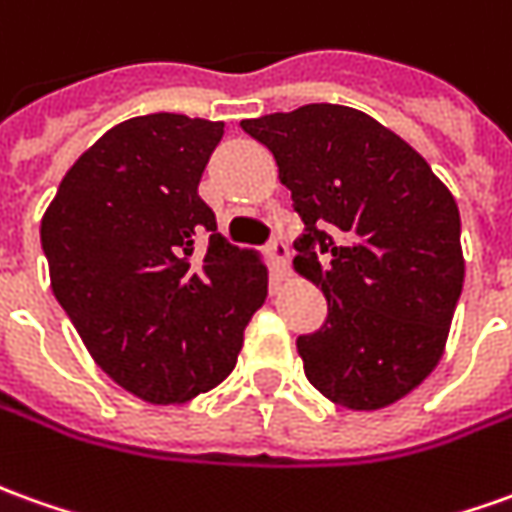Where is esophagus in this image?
Listing matches in <instances>:
<instances>
[{
	"label": "esophagus",
	"instance_id": "esophagus-1",
	"mask_svg": "<svg viewBox=\"0 0 512 512\" xmlns=\"http://www.w3.org/2000/svg\"><path fill=\"white\" fill-rule=\"evenodd\" d=\"M266 249H268V255H271V260L277 263V268H285V263H288V255H291V252H288V244L282 241L280 235H274V238L268 241Z\"/></svg>",
	"mask_w": 512,
	"mask_h": 512
}]
</instances>
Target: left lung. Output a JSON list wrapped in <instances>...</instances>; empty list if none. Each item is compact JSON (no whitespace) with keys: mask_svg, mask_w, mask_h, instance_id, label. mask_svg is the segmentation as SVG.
Returning a JSON list of instances; mask_svg holds the SVG:
<instances>
[{"mask_svg":"<svg viewBox=\"0 0 512 512\" xmlns=\"http://www.w3.org/2000/svg\"><path fill=\"white\" fill-rule=\"evenodd\" d=\"M277 160L305 224L293 266L327 296L296 338L335 405L380 410L430 377L463 291L460 213L430 163L360 110L305 105L241 121Z\"/></svg>","mask_w":512,"mask_h":512,"instance_id":"left-lung-1","label":"left lung"}]
</instances>
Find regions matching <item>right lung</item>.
<instances>
[{"mask_svg":"<svg viewBox=\"0 0 512 512\" xmlns=\"http://www.w3.org/2000/svg\"><path fill=\"white\" fill-rule=\"evenodd\" d=\"M221 121L149 113L107 130L41 221L52 291L107 377L152 405L216 388L266 302V266L196 194Z\"/></svg>","mask_w":512,"mask_h":512,"instance_id":"right-lung-1","label":"right lung"}]
</instances>
